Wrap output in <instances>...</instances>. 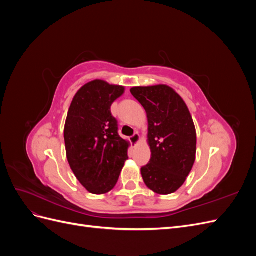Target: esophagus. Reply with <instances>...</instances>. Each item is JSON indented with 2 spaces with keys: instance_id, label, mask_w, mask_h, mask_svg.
I'll return each instance as SVG.
<instances>
[{
  "instance_id": "34e87169",
  "label": "esophagus",
  "mask_w": 256,
  "mask_h": 256,
  "mask_svg": "<svg viewBox=\"0 0 256 256\" xmlns=\"http://www.w3.org/2000/svg\"><path fill=\"white\" fill-rule=\"evenodd\" d=\"M129 140H130L131 143L136 145V144L138 143V141H140V136H138V132H136L134 136H131L129 138Z\"/></svg>"
}]
</instances>
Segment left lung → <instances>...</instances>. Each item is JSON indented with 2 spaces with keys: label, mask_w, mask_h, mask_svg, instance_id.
<instances>
[{
  "label": "left lung",
  "mask_w": 256,
  "mask_h": 256,
  "mask_svg": "<svg viewBox=\"0 0 256 256\" xmlns=\"http://www.w3.org/2000/svg\"><path fill=\"white\" fill-rule=\"evenodd\" d=\"M148 120L150 164L142 166L145 184L158 194L180 189L196 161V132L187 106L166 85L132 88Z\"/></svg>",
  "instance_id": "1"
}]
</instances>
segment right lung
I'll list each match as a JSON object with an SVG mask.
<instances>
[{
  "mask_svg": "<svg viewBox=\"0 0 256 256\" xmlns=\"http://www.w3.org/2000/svg\"><path fill=\"white\" fill-rule=\"evenodd\" d=\"M124 88L92 81L74 95L68 110L64 138L67 159L83 187L94 194L114 188L128 159V142L118 134L111 106Z\"/></svg>",
  "mask_w": 256,
  "mask_h": 256,
  "instance_id": "obj_1",
  "label": "right lung"
}]
</instances>
